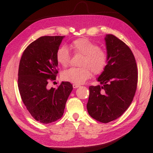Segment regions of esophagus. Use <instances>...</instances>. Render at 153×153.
<instances>
[{"instance_id": "1", "label": "esophagus", "mask_w": 153, "mask_h": 153, "mask_svg": "<svg viewBox=\"0 0 153 153\" xmlns=\"http://www.w3.org/2000/svg\"><path fill=\"white\" fill-rule=\"evenodd\" d=\"M79 87V85L77 84H73V88H77Z\"/></svg>"}]
</instances>
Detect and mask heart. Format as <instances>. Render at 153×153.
<instances>
[{
    "label": "heart",
    "instance_id": "obj_1",
    "mask_svg": "<svg viewBox=\"0 0 153 153\" xmlns=\"http://www.w3.org/2000/svg\"><path fill=\"white\" fill-rule=\"evenodd\" d=\"M71 48L75 55L82 56L77 68H71L62 73V78L74 84H82L92 76L102 74L108 62V55L105 50L98 47L94 42L87 38H79L73 41ZM56 61L64 67L69 65L70 53L65 46H61L56 51Z\"/></svg>",
    "mask_w": 153,
    "mask_h": 153
}]
</instances>
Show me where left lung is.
<instances>
[{
	"label": "left lung",
	"instance_id": "8db88e82",
	"mask_svg": "<svg viewBox=\"0 0 153 153\" xmlns=\"http://www.w3.org/2000/svg\"><path fill=\"white\" fill-rule=\"evenodd\" d=\"M105 40L107 65L97 79L101 85L89 87L87 110L94 120L108 123L120 117L132 102L138 69L132 52L123 41L113 34L106 35Z\"/></svg>",
	"mask_w": 153,
	"mask_h": 153
}]
</instances>
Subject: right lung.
Segmentation results:
<instances>
[{
	"instance_id": "1",
	"label": "right lung",
	"mask_w": 153,
	"mask_h": 153,
	"mask_svg": "<svg viewBox=\"0 0 153 153\" xmlns=\"http://www.w3.org/2000/svg\"><path fill=\"white\" fill-rule=\"evenodd\" d=\"M65 36H42L25 48L18 71V88L31 115L42 123H50L63 115L67 98L73 90L69 82H62L57 89H48L58 74L56 51Z\"/></svg>"
}]
</instances>
